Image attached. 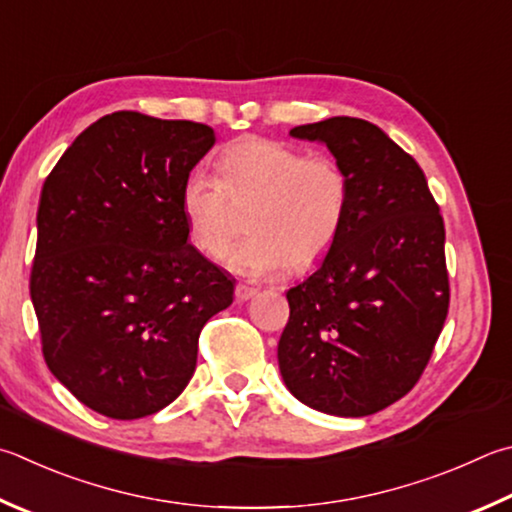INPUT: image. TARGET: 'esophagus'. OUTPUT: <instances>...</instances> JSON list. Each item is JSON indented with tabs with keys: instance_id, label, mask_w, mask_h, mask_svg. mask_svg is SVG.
<instances>
[{
	"instance_id": "obj_1",
	"label": "esophagus",
	"mask_w": 512,
	"mask_h": 512,
	"mask_svg": "<svg viewBox=\"0 0 512 512\" xmlns=\"http://www.w3.org/2000/svg\"><path fill=\"white\" fill-rule=\"evenodd\" d=\"M253 295H257V288H255V286L237 284V288H235V297H237V302H246V300H250V297H253Z\"/></svg>"
}]
</instances>
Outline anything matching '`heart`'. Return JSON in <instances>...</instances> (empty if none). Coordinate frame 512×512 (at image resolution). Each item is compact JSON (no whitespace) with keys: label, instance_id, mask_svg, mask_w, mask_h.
Returning <instances> with one entry per match:
<instances>
[{"label":"heart","instance_id":"heart-1","mask_svg":"<svg viewBox=\"0 0 512 512\" xmlns=\"http://www.w3.org/2000/svg\"><path fill=\"white\" fill-rule=\"evenodd\" d=\"M349 203V174L336 159L304 156L262 136L230 143L219 156V179L190 172L179 197L192 246L215 259L239 232L235 206H250V237L230 255V266L253 277L318 266L345 228Z\"/></svg>","mask_w":512,"mask_h":512}]
</instances>
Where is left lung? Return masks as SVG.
Listing matches in <instances>:
<instances>
[{"label": "left lung", "mask_w": 512, "mask_h": 512, "mask_svg": "<svg viewBox=\"0 0 512 512\" xmlns=\"http://www.w3.org/2000/svg\"><path fill=\"white\" fill-rule=\"evenodd\" d=\"M291 136L329 147L351 203L318 271L286 293L282 378L318 412L376 414L418 383L448 315L443 217L418 163L367 120L336 116Z\"/></svg>", "instance_id": "obj_1"}]
</instances>
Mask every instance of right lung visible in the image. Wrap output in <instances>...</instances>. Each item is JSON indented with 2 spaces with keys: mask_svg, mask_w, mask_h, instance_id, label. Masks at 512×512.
I'll use <instances>...</instances> for the list:
<instances>
[{
  "mask_svg": "<svg viewBox=\"0 0 512 512\" xmlns=\"http://www.w3.org/2000/svg\"><path fill=\"white\" fill-rule=\"evenodd\" d=\"M212 127L116 111L46 176L31 300L51 374L91 410L132 421L190 383L199 333L235 280L188 241L181 185Z\"/></svg>",
  "mask_w": 512,
  "mask_h": 512,
  "instance_id": "add662e5",
  "label": "right lung"
}]
</instances>
